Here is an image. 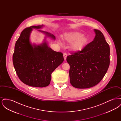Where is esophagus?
<instances>
[{"label": "esophagus", "instance_id": "obj_1", "mask_svg": "<svg viewBox=\"0 0 121 121\" xmlns=\"http://www.w3.org/2000/svg\"><path fill=\"white\" fill-rule=\"evenodd\" d=\"M63 58H64V59L65 60L66 59V58L67 57V53H64L63 54Z\"/></svg>", "mask_w": 121, "mask_h": 121}]
</instances>
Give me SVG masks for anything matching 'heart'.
<instances>
[{"mask_svg": "<svg viewBox=\"0 0 121 121\" xmlns=\"http://www.w3.org/2000/svg\"><path fill=\"white\" fill-rule=\"evenodd\" d=\"M63 39L68 43H71L70 48L74 52L82 50L89 42L87 36L77 31H71L65 33L63 35ZM58 42L61 44L60 41H58Z\"/></svg>", "mask_w": 121, "mask_h": 121, "instance_id": "obj_1", "label": "heart"}]
</instances>
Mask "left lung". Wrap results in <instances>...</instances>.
Here are the masks:
<instances>
[{
  "label": "left lung",
  "mask_w": 121,
  "mask_h": 121,
  "mask_svg": "<svg viewBox=\"0 0 121 121\" xmlns=\"http://www.w3.org/2000/svg\"><path fill=\"white\" fill-rule=\"evenodd\" d=\"M95 38L82 51L67 57L70 65L72 85L77 88H88L102 80L110 64V47L103 33L94 29Z\"/></svg>",
  "instance_id": "left-lung-1"
}]
</instances>
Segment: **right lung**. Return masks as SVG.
I'll return each mask as SVG.
<instances>
[{
	"mask_svg": "<svg viewBox=\"0 0 121 121\" xmlns=\"http://www.w3.org/2000/svg\"><path fill=\"white\" fill-rule=\"evenodd\" d=\"M43 25L32 26L24 29L16 42L13 56V62L19 78L29 86L43 87L50 83L53 71L63 62L62 52L53 51L48 46L47 37L55 40L53 35L42 31ZM33 29L46 35L40 45L32 44L30 35Z\"/></svg>",
	"mask_w": 121,
	"mask_h": 121,
	"instance_id": "add662e5",
	"label": "right lung"
}]
</instances>
